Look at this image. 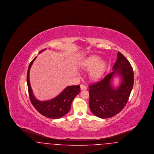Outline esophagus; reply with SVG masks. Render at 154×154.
I'll use <instances>...</instances> for the list:
<instances>
[{
    "instance_id": "esophagus-1",
    "label": "esophagus",
    "mask_w": 154,
    "mask_h": 154,
    "mask_svg": "<svg viewBox=\"0 0 154 154\" xmlns=\"http://www.w3.org/2000/svg\"><path fill=\"white\" fill-rule=\"evenodd\" d=\"M80 88L81 90H85V89H87V87H86L85 85H83V84H81V85Z\"/></svg>"
}]
</instances>
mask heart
<instances>
[{"mask_svg":"<svg viewBox=\"0 0 154 154\" xmlns=\"http://www.w3.org/2000/svg\"><path fill=\"white\" fill-rule=\"evenodd\" d=\"M102 58L97 55H92L84 60L82 67L87 70H90V77L93 80H99L105 72L107 65L106 62L101 61Z\"/></svg>","mask_w":154,"mask_h":154,"instance_id":"heart-1","label":"heart"}]
</instances>
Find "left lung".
Masks as SVG:
<instances>
[{
    "label": "left lung",
    "instance_id": "left-lung-1",
    "mask_svg": "<svg viewBox=\"0 0 154 154\" xmlns=\"http://www.w3.org/2000/svg\"><path fill=\"white\" fill-rule=\"evenodd\" d=\"M112 70L102 80L89 86L90 110L96 116L101 118L112 117L121 112L128 101L133 86L132 66L119 52ZM116 75L119 76L122 80L117 88L112 84Z\"/></svg>",
    "mask_w": 154,
    "mask_h": 154
}]
</instances>
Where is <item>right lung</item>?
Returning a JSON list of instances; mask_svg holds the SVG:
<instances>
[{
  "label": "right lung",
  "mask_w": 154,
  "mask_h": 154,
  "mask_svg": "<svg viewBox=\"0 0 154 154\" xmlns=\"http://www.w3.org/2000/svg\"><path fill=\"white\" fill-rule=\"evenodd\" d=\"M42 50L39 52L43 51ZM36 57L29 64L27 73V84L30 100L36 110L42 115L51 119H58L63 117L70 111L71 104L74 97L80 92V85H72L67 87L59 95L51 100L40 101L33 95V91L30 84V69Z\"/></svg>",
  "instance_id": "1"
}]
</instances>
